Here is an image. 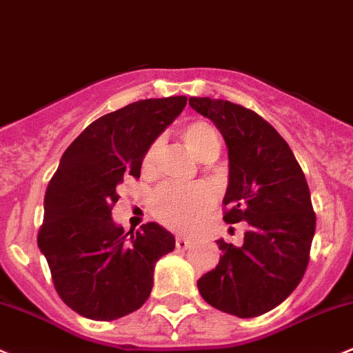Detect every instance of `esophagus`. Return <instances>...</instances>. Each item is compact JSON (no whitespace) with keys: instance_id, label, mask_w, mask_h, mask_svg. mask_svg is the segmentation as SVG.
I'll return each mask as SVG.
<instances>
[{"instance_id":"esophagus-1","label":"esophagus","mask_w":353,"mask_h":353,"mask_svg":"<svg viewBox=\"0 0 353 353\" xmlns=\"http://www.w3.org/2000/svg\"><path fill=\"white\" fill-rule=\"evenodd\" d=\"M176 246L179 250H188L191 246V241L188 238H183V236H177V238H176Z\"/></svg>"}]
</instances>
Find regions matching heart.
I'll return each instance as SVG.
<instances>
[{
  "instance_id": "obj_1",
  "label": "heart",
  "mask_w": 353,
  "mask_h": 353,
  "mask_svg": "<svg viewBox=\"0 0 353 353\" xmlns=\"http://www.w3.org/2000/svg\"><path fill=\"white\" fill-rule=\"evenodd\" d=\"M181 139L201 162L214 160L221 150V136L210 122H190L181 131ZM160 155H162V141L155 139L143 155L141 170L145 176H153L157 172ZM214 205L215 193L207 184H196L191 188L162 186L152 198V214L165 228L186 232L196 228L201 217L208 214Z\"/></svg>"
}]
</instances>
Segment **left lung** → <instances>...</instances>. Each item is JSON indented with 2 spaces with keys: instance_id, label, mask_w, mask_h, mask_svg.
I'll list each match as a JSON object with an SVG mask.
<instances>
[{
  "instance_id": "obj_1",
  "label": "left lung",
  "mask_w": 353,
  "mask_h": 353,
  "mask_svg": "<svg viewBox=\"0 0 353 353\" xmlns=\"http://www.w3.org/2000/svg\"><path fill=\"white\" fill-rule=\"evenodd\" d=\"M190 105L228 145L224 221L248 224L241 246L219 239L221 260L198 290L222 312L262 316L292 295L309 265L316 214L305 174L281 134L250 108L212 98Z\"/></svg>"
}]
</instances>
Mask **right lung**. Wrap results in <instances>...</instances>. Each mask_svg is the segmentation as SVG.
Wrapping results in <instances>:
<instances>
[{
    "label": "right lung",
    "instance_id": "1",
    "mask_svg": "<svg viewBox=\"0 0 353 353\" xmlns=\"http://www.w3.org/2000/svg\"><path fill=\"white\" fill-rule=\"evenodd\" d=\"M186 101L150 98L97 119L65 150L48 184L37 245L60 299L88 319L138 310L152 293L157 260L176 246L157 222L124 232L112 208L119 184L138 179L145 152Z\"/></svg>",
    "mask_w": 353,
    "mask_h": 353
}]
</instances>
